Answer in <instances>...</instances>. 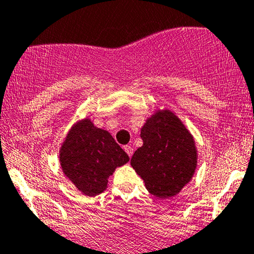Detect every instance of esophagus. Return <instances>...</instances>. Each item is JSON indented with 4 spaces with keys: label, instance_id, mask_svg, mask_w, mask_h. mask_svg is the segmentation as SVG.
Returning <instances> with one entry per match:
<instances>
[{
    "label": "esophagus",
    "instance_id": "34e87169",
    "mask_svg": "<svg viewBox=\"0 0 254 254\" xmlns=\"http://www.w3.org/2000/svg\"><path fill=\"white\" fill-rule=\"evenodd\" d=\"M124 150L125 152H127V154L129 155L130 158H131V155H132V153H133V148L131 146H125L124 147Z\"/></svg>",
    "mask_w": 254,
    "mask_h": 254
}]
</instances>
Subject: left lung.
Returning <instances> with one entry per match:
<instances>
[{"label":"left lung","mask_w":254,"mask_h":254,"mask_svg":"<svg viewBox=\"0 0 254 254\" xmlns=\"http://www.w3.org/2000/svg\"><path fill=\"white\" fill-rule=\"evenodd\" d=\"M143 146L131 158V166L150 194L171 197L193 177L197 154L194 138L171 111H158L141 129Z\"/></svg>","instance_id":"8db88e82"}]
</instances>
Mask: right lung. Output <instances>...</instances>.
Returning a JSON list of instances; mask_svg holds the SVG:
<instances>
[{
  "label": "right lung",
  "instance_id": "right-lung-1",
  "mask_svg": "<svg viewBox=\"0 0 254 254\" xmlns=\"http://www.w3.org/2000/svg\"><path fill=\"white\" fill-rule=\"evenodd\" d=\"M127 161L129 155L112 135L94 127L90 119L73 125L60 149L64 174L88 196L102 193L116 168Z\"/></svg>",
  "mask_w": 254,
  "mask_h": 254
}]
</instances>
